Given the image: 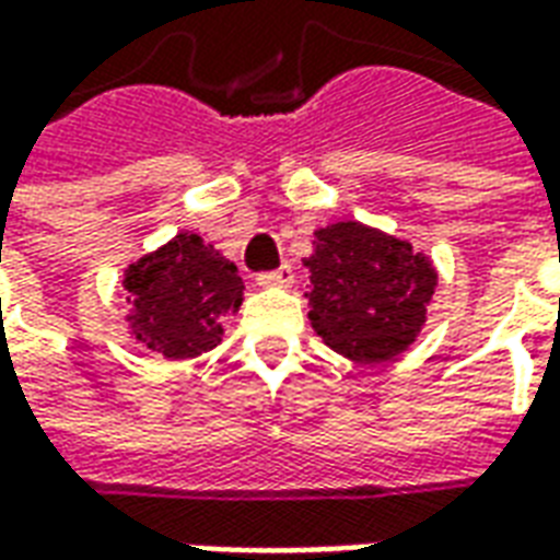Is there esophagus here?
I'll use <instances>...</instances> for the list:
<instances>
[{
	"mask_svg": "<svg viewBox=\"0 0 560 560\" xmlns=\"http://www.w3.org/2000/svg\"><path fill=\"white\" fill-rule=\"evenodd\" d=\"M257 284H260V288H288V284H293V267L291 264H281L279 269L260 272V276H257Z\"/></svg>",
	"mask_w": 560,
	"mask_h": 560,
	"instance_id": "1",
	"label": "esophagus"
}]
</instances>
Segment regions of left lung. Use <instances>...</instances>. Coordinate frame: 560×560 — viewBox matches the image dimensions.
<instances>
[{
    "mask_svg": "<svg viewBox=\"0 0 560 560\" xmlns=\"http://www.w3.org/2000/svg\"><path fill=\"white\" fill-rule=\"evenodd\" d=\"M308 317L332 351L360 363L401 353L420 332L434 293L432 264L396 236L357 221L317 231Z\"/></svg>",
    "mask_w": 560,
    "mask_h": 560,
    "instance_id": "left-lung-1",
    "label": "left lung"
}]
</instances>
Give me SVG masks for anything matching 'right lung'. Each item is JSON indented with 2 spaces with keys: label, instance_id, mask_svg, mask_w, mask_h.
<instances>
[{
  "label": "right lung",
  "instance_id": "right-lung-1",
  "mask_svg": "<svg viewBox=\"0 0 560 560\" xmlns=\"http://www.w3.org/2000/svg\"><path fill=\"white\" fill-rule=\"evenodd\" d=\"M126 288L135 296V336L167 360L212 351L221 320L240 308L245 291L236 267L197 233H179L128 267Z\"/></svg>",
  "mask_w": 560,
  "mask_h": 560
}]
</instances>
